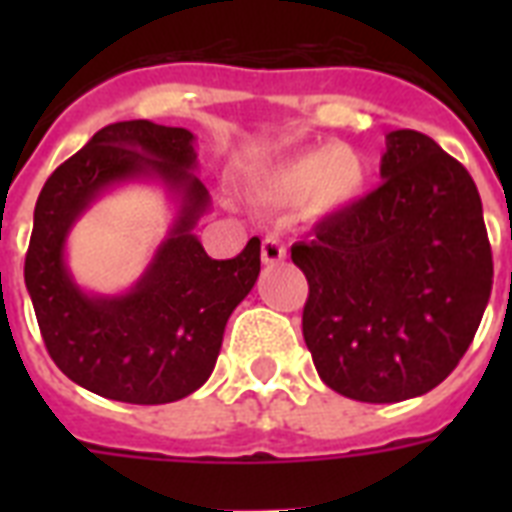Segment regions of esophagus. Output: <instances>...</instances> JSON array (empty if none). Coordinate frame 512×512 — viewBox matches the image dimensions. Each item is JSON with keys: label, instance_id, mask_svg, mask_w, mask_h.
<instances>
[{"label": "esophagus", "instance_id": "esophagus-1", "mask_svg": "<svg viewBox=\"0 0 512 512\" xmlns=\"http://www.w3.org/2000/svg\"><path fill=\"white\" fill-rule=\"evenodd\" d=\"M260 255H263L265 265H279V263H284V260H287V247H284V244H281L276 236H265Z\"/></svg>", "mask_w": 512, "mask_h": 512}]
</instances>
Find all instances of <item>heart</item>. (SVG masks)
<instances>
[{"instance_id": "b5f03b06", "label": "heart", "mask_w": 512, "mask_h": 512, "mask_svg": "<svg viewBox=\"0 0 512 512\" xmlns=\"http://www.w3.org/2000/svg\"><path fill=\"white\" fill-rule=\"evenodd\" d=\"M369 162L350 146H321L279 162L257 180V196L276 207H311L313 215H337L364 196Z\"/></svg>"}]
</instances>
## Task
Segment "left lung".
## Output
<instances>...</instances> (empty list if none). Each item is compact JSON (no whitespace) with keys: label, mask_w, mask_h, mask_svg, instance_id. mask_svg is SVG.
I'll use <instances>...</instances> for the list:
<instances>
[{"label":"left lung","mask_w":512,"mask_h":512,"mask_svg":"<svg viewBox=\"0 0 512 512\" xmlns=\"http://www.w3.org/2000/svg\"><path fill=\"white\" fill-rule=\"evenodd\" d=\"M382 185L321 220L292 260L308 279L303 337L340 396L396 404L449 377L492 295L473 177L436 140L393 130Z\"/></svg>","instance_id":"1"}]
</instances>
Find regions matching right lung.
<instances>
[{
  "label": "right lung",
  "instance_id": "obj_1",
  "mask_svg": "<svg viewBox=\"0 0 512 512\" xmlns=\"http://www.w3.org/2000/svg\"><path fill=\"white\" fill-rule=\"evenodd\" d=\"M196 135L132 119L95 132L44 183L26 255V289L52 361L76 385L124 404H170L209 380L225 324L260 276V239L233 260L204 252L196 223L209 191ZM159 184L176 204L171 231L124 293H90L67 268V236L106 192Z\"/></svg>",
  "mask_w": 512,
  "mask_h": 512
}]
</instances>
